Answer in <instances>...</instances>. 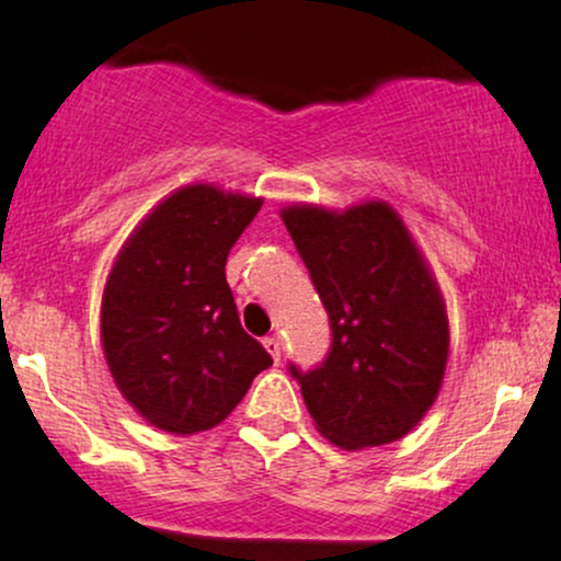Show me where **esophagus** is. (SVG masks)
Returning a JSON list of instances; mask_svg holds the SVG:
<instances>
[{"mask_svg": "<svg viewBox=\"0 0 561 561\" xmlns=\"http://www.w3.org/2000/svg\"><path fill=\"white\" fill-rule=\"evenodd\" d=\"M263 347H266L268 353H272V358L276 364H279V358H282V340L276 337V334H272V337H266L263 340Z\"/></svg>", "mask_w": 561, "mask_h": 561, "instance_id": "esophagus-1", "label": "esophagus"}]
</instances>
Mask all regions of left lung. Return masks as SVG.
Returning <instances> with one entry per match:
<instances>
[{"label": "left lung", "mask_w": 561, "mask_h": 561, "mask_svg": "<svg viewBox=\"0 0 561 561\" xmlns=\"http://www.w3.org/2000/svg\"><path fill=\"white\" fill-rule=\"evenodd\" d=\"M282 221L330 313L332 345L298 379L319 433L340 448L398 440L440 390L448 317L427 261L382 199L327 210L289 205Z\"/></svg>", "instance_id": "8db88e82"}]
</instances>
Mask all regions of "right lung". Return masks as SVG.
Listing matches in <instances>:
<instances>
[{
  "instance_id": "1",
  "label": "right lung",
  "mask_w": 561,
  "mask_h": 561,
  "mask_svg": "<svg viewBox=\"0 0 561 561\" xmlns=\"http://www.w3.org/2000/svg\"><path fill=\"white\" fill-rule=\"evenodd\" d=\"M261 197L210 184L176 190L121 248L102 295V347L124 398L152 427L195 435L216 427L272 366L242 330L227 255Z\"/></svg>"
}]
</instances>
